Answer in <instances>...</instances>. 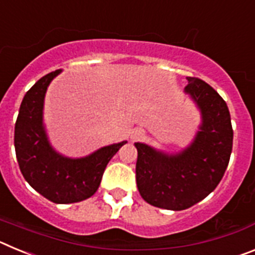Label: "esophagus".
<instances>
[{
    "mask_svg": "<svg viewBox=\"0 0 255 255\" xmlns=\"http://www.w3.org/2000/svg\"><path fill=\"white\" fill-rule=\"evenodd\" d=\"M143 135H144V132L141 131L140 129H135L131 131V139L132 140H138V139H140Z\"/></svg>",
    "mask_w": 255,
    "mask_h": 255,
    "instance_id": "esophagus-1",
    "label": "esophagus"
}]
</instances>
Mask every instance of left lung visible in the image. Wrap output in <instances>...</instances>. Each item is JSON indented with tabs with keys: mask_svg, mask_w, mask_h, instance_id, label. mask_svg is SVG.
<instances>
[{
	"mask_svg": "<svg viewBox=\"0 0 255 255\" xmlns=\"http://www.w3.org/2000/svg\"><path fill=\"white\" fill-rule=\"evenodd\" d=\"M185 93L202 115V125L189 147L167 154L135 143L138 149L136 185L147 203L182 211L215 190L227 168L234 131L229 107L222 97L198 78H188Z\"/></svg>",
	"mask_w": 255,
	"mask_h": 255,
	"instance_id": "8db88e82",
	"label": "left lung"
}]
</instances>
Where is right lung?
Listing matches in <instances>:
<instances>
[{"instance_id": "add662e5", "label": "right lung", "mask_w": 255, "mask_h": 255, "mask_svg": "<svg viewBox=\"0 0 255 255\" xmlns=\"http://www.w3.org/2000/svg\"><path fill=\"white\" fill-rule=\"evenodd\" d=\"M61 70L40 78L26 92L15 123V152L24 179L53 203H76L94 194L110 159L126 141L111 144L83 158H69L49 144L43 125L47 88Z\"/></svg>"}]
</instances>
